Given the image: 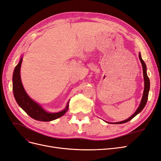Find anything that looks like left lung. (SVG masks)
I'll return each instance as SVG.
<instances>
[{
    "instance_id": "left-lung-1",
    "label": "left lung",
    "mask_w": 161,
    "mask_h": 161,
    "mask_svg": "<svg viewBox=\"0 0 161 161\" xmlns=\"http://www.w3.org/2000/svg\"><path fill=\"white\" fill-rule=\"evenodd\" d=\"M139 58H140V60L141 62V64H142V66L144 80V89L142 98V100H141L140 105L138 108V109H136V111H135V113L132 115H131L130 118H128L127 119H125V120L122 121H119V122L111 123V124H124V123H125V122H128V121H130L131 119L134 118L136 115H138L140 111H142V110L144 109V108L145 107L146 104H147V100H148V92H149V90H150V80H149V78L148 77L147 73V66H146V64H145V62H144V60L142 59V57H141L140 53H139Z\"/></svg>"
}]
</instances>
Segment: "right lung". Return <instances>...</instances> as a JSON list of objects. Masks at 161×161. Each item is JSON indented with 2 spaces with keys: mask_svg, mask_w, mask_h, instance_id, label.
Masks as SVG:
<instances>
[{
  "mask_svg": "<svg viewBox=\"0 0 161 161\" xmlns=\"http://www.w3.org/2000/svg\"><path fill=\"white\" fill-rule=\"evenodd\" d=\"M23 58L16 66L13 72V91L14 97L18 105L26 112L33 119L41 121H50L59 118L64 115L69 109V103L68 102L66 108L57 113H49L43 109L42 107L32 100L28 96L21 82L20 76V69Z\"/></svg>",
  "mask_w": 161,
  "mask_h": 161,
  "instance_id": "right-lung-1",
  "label": "right lung"
}]
</instances>
